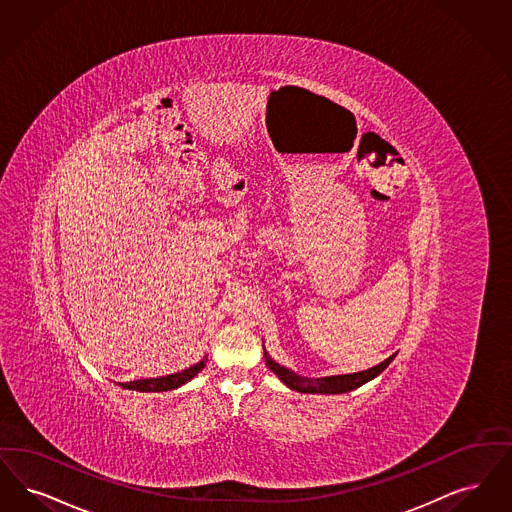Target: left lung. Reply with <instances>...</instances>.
<instances>
[{"instance_id":"8db88e82","label":"left lung","mask_w":512,"mask_h":512,"mask_svg":"<svg viewBox=\"0 0 512 512\" xmlns=\"http://www.w3.org/2000/svg\"><path fill=\"white\" fill-rule=\"evenodd\" d=\"M266 354V352H264ZM394 356L384 359L382 363H378L375 367L367 369V371H361V373H352V375H336V377H325V378H308L302 377V375H296L294 371H290L287 367L271 361L266 354V365L281 378L289 388L296 390V392H304V394H344V392H350L357 386L369 382L371 378L380 375L390 363Z\"/></svg>"}]
</instances>
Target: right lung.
Here are the masks:
<instances>
[{"instance_id":"obj_1","label":"right lung","mask_w":512,"mask_h":512,"mask_svg":"<svg viewBox=\"0 0 512 512\" xmlns=\"http://www.w3.org/2000/svg\"><path fill=\"white\" fill-rule=\"evenodd\" d=\"M206 365V357L200 359L197 365L185 369V371H179L174 375H166V377L158 378H143V380H132V382H122L120 386L122 388H128V390H139V392H168V390H174L179 388L181 384H185L187 380L195 377L199 371L204 369Z\"/></svg>"}]
</instances>
